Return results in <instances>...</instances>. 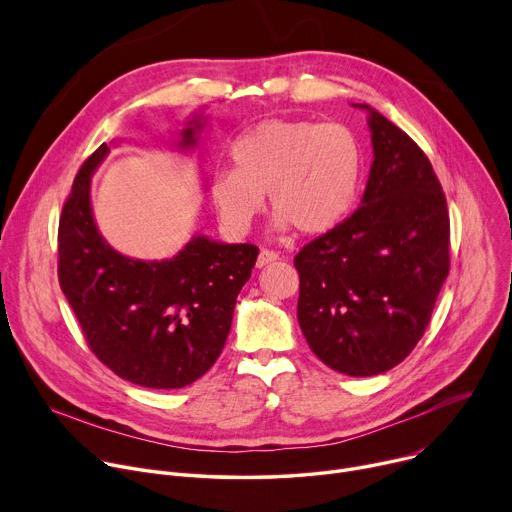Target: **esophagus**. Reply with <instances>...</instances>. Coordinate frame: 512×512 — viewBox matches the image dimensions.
Here are the masks:
<instances>
[{"label":"esophagus","instance_id":"34e87169","mask_svg":"<svg viewBox=\"0 0 512 512\" xmlns=\"http://www.w3.org/2000/svg\"><path fill=\"white\" fill-rule=\"evenodd\" d=\"M277 259H279V255H277L275 251L261 249V253H259V257H257V267L261 269V267H265V265H269V263H273V261H277Z\"/></svg>","mask_w":512,"mask_h":512}]
</instances>
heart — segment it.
Segmentation results:
<instances>
[{"label": "heart", "mask_w": 512, "mask_h": 512, "mask_svg": "<svg viewBox=\"0 0 512 512\" xmlns=\"http://www.w3.org/2000/svg\"><path fill=\"white\" fill-rule=\"evenodd\" d=\"M233 172L210 180V200L225 227L245 233L263 204L279 229L332 231L350 212L362 176V150L350 129L308 119H267L231 145Z\"/></svg>", "instance_id": "heart-1"}]
</instances>
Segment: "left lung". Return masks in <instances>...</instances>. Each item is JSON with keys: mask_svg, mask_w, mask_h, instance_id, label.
Returning a JSON list of instances; mask_svg holds the SVG:
<instances>
[{"mask_svg": "<svg viewBox=\"0 0 512 512\" xmlns=\"http://www.w3.org/2000/svg\"><path fill=\"white\" fill-rule=\"evenodd\" d=\"M375 160L360 206L294 259L298 322L350 377L381 375L421 340L450 273L446 194L419 145L369 105Z\"/></svg>", "mask_w": 512, "mask_h": 512, "instance_id": "8db88e82", "label": "left lung"}]
</instances>
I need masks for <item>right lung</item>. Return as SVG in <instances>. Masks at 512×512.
Returning <instances> with one entry per match:
<instances>
[{"instance_id": "add662e5", "label": "right lung", "mask_w": 512, "mask_h": 512, "mask_svg": "<svg viewBox=\"0 0 512 512\" xmlns=\"http://www.w3.org/2000/svg\"><path fill=\"white\" fill-rule=\"evenodd\" d=\"M202 127V117H192L180 148H194ZM107 154L103 143L85 160L62 206V294L89 348L115 375L148 389H182L221 356L259 249L198 235L166 261L123 257L101 237L91 208V176Z\"/></svg>"}]
</instances>
